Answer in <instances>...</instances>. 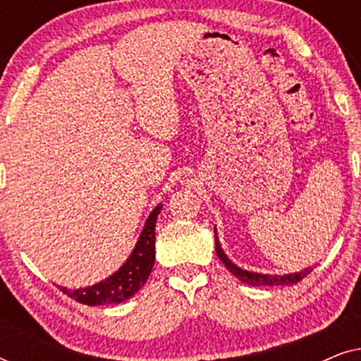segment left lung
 Segmentation results:
<instances>
[{
	"label": "left lung",
	"mask_w": 361,
	"mask_h": 361,
	"mask_svg": "<svg viewBox=\"0 0 361 361\" xmlns=\"http://www.w3.org/2000/svg\"><path fill=\"white\" fill-rule=\"evenodd\" d=\"M215 251L219 255V258L221 263L226 266V269L230 271L231 274H235L241 283L250 284V286H290V284H298L299 281H302L305 276L312 273V268H307L304 271H299V273L294 274H284V276H271V274H258V273H250V271H245L235 266L231 261L226 258V255L221 250V246L219 243V238H216L215 233Z\"/></svg>",
	"instance_id": "left-lung-1"
}]
</instances>
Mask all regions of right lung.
I'll return each instance as SVG.
<instances>
[{"label": "right lung", "mask_w": 361, "mask_h": 361, "mask_svg": "<svg viewBox=\"0 0 361 361\" xmlns=\"http://www.w3.org/2000/svg\"><path fill=\"white\" fill-rule=\"evenodd\" d=\"M162 205H157L146 220L145 228L141 231L140 240L133 250L130 258L121 266L120 271L106 278L102 283L93 284L90 288L71 290L59 286V289L68 298L85 305H105L118 304L130 299L140 290L149 278L156 259V221L161 214Z\"/></svg>", "instance_id": "1"}]
</instances>
